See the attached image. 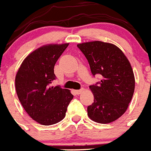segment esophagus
<instances>
[{"mask_svg":"<svg viewBox=\"0 0 151 151\" xmlns=\"http://www.w3.org/2000/svg\"><path fill=\"white\" fill-rule=\"evenodd\" d=\"M84 88H81V89H80V90H76V93L77 95H79V94H81V93H82L83 91H84Z\"/></svg>","mask_w":151,"mask_h":151,"instance_id":"esophagus-1","label":"esophagus"}]
</instances>
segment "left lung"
<instances>
[{
    "label": "left lung",
    "instance_id": "8db88e82",
    "mask_svg": "<svg viewBox=\"0 0 151 151\" xmlns=\"http://www.w3.org/2000/svg\"><path fill=\"white\" fill-rule=\"evenodd\" d=\"M90 64L93 76L101 81L90 86L94 101L87 114L96 122L107 124L121 117L128 107L135 89L133 69L127 57L114 44L91 41L77 45Z\"/></svg>",
    "mask_w": 151,
    "mask_h": 151
}]
</instances>
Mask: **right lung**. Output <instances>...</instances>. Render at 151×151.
Wrapping results in <instances>:
<instances>
[{
	"label": "right lung",
	"instance_id": "right-lung-1",
	"mask_svg": "<svg viewBox=\"0 0 151 151\" xmlns=\"http://www.w3.org/2000/svg\"><path fill=\"white\" fill-rule=\"evenodd\" d=\"M68 45L49 44L37 49L24 60L16 74L20 102L29 116L43 125L61 121L73 99L67 89L50 86L56 78L54 66Z\"/></svg>",
	"mask_w": 151,
	"mask_h": 151
}]
</instances>
